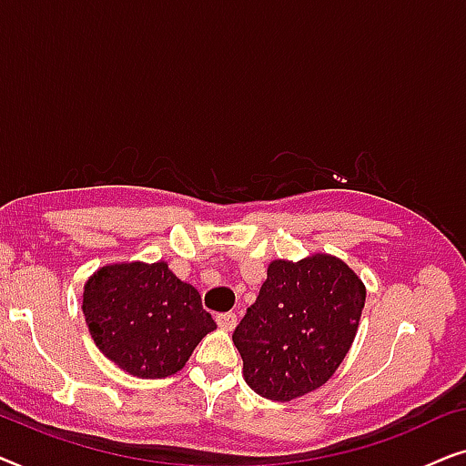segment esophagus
I'll return each instance as SVG.
<instances>
[{"label": "esophagus", "instance_id": "1", "mask_svg": "<svg viewBox=\"0 0 466 466\" xmlns=\"http://www.w3.org/2000/svg\"><path fill=\"white\" fill-rule=\"evenodd\" d=\"M216 324L225 330H233L235 324H238V316L233 311H225V314H216Z\"/></svg>", "mask_w": 466, "mask_h": 466}]
</instances>
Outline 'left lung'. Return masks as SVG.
<instances>
[{"label": "left lung", "mask_w": 466, "mask_h": 466, "mask_svg": "<svg viewBox=\"0 0 466 466\" xmlns=\"http://www.w3.org/2000/svg\"><path fill=\"white\" fill-rule=\"evenodd\" d=\"M365 308V286L335 257L273 260L233 343L248 386L271 400L303 397L337 371Z\"/></svg>", "instance_id": "obj_1"}]
</instances>
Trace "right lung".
<instances>
[{"instance_id":"1","label":"right lung","mask_w":466,"mask_h":466,"mask_svg":"<svg viewBox=\"0 0 466 466\" xmlns=\"http://www.w3.org/2000/svg\"><path fill=\"white\" fill-rule=\"evenodd\" d=\"M82 311L101 352L137 378L180 371L216 329L199 292L165 263L104 267L85 286Z\"/></svg>"}]
</instances>
